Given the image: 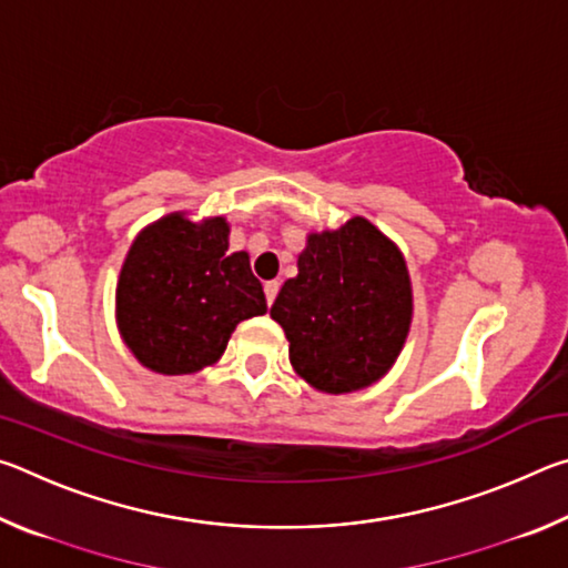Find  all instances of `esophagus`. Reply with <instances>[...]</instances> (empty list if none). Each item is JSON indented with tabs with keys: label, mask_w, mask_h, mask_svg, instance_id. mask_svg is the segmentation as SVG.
<instances>
[{
	"label": "esophagus",
	"mask_w": 568,
	"mask_h": 568,
	"mask_svg": "<svg viewBox=\"0 0 568 568\" xmlns=\"http://www.w3.org/2000/svg\"><path fill=\"white\" fill-rule=\"evenodd\" d=\"M263 291H265V301H267V305H273V303H275V295H277V291H281V283H277V281H267Z\"/></svg>",
	"instance_id": "obj_1"
}]
</instances>
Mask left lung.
Segmentation results:
<instances>
[{"label":"left lung","instance_id":"obj_1","mask_svg":"<svg viewBox=\"0 0 568 568\" xmlns=\"http://www.w3.org/2000/svg\"><path fill=\"white\" fill-rule=\"evenodd\" d=\"M297 376L323 393H353L396 363L413 318L398 245L365 217L307 235L297 275L271 307Z\"/></svg>","mask_w":568,"mask_h":568}]
</instances>
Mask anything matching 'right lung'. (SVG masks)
<instances>
[{"mask_svg":"<svg viewBox=\"0 0 568 568\" xmlns=\"http://www.w3.org/2000/svg\"><path fill=\"white\" fill-rule=\"evenodd\" d=\"M225 217L192 223L170 213L134 237L114 307L128 348L162 376H190L220 361L240 321L267 311L245 250L227 253Z\"/></svg>","mask_w":568,"mask_h":568,"instance_id":"obj_1","label":"right lung"}]
</instances>
